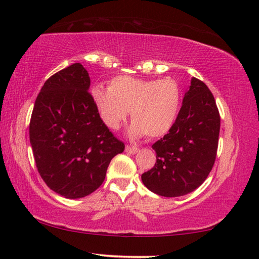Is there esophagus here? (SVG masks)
<instances>
[{
	"label": "esophagus",
	"instance_id": "1",
	"mask_svg": "<svg viewBox=\"0 0 259 259\" xmlns=\"http://www.w3.org/2000/svg\"><path fill=\"white\" fill-rule=\"evenodd\" d=\"M138 151H139L138 147H135V146H126L125 147V152H128L129 154H136Z\"/></svg>",
	"mask_w": 259,
	"mask_h": 259
}]
</instances>
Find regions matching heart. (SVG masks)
Returning a JSON list of instances; mask_svg holds the SVG:
<instances>
[{
    "mask_svg": "<svg viewBox=\"0 0 259 259\" xmlns=\"http://www.w3.org/2000/svg\"><path fill=\"white\" fill-rule=\"evenodd\" d=\"M91 99L101 122L110 130H117L130 110L133 124L129 135L139 138H159L171 129L181 107V89L173 78L142 79L116 76L108 89L96 86Z\"/></svg>",
    "mask_w": 259,
    "mask_h": 259,
    "instance_id": "heart-1",
    "label": "heart"
}]
</instances>
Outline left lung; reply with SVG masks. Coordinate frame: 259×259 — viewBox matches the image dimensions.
Wrapping results in <instances>:
<instances>
[{"mask_svg":"<svg viewBox=\"0 0 259 259\" xmlns=\"http://www.w3.org/2000/svg\"><path fill=\"white\" fill-rule=\"evenodd\" d=\"M220 115L214 97L202 80L192 77L178 118L152 145L157 162L142 174L144 186L163 197H180L198 188L214 165Z\"/></svg>","mask_w":259,"mask_h":259,"instance_id":"1","label":"left lung"}]
</instances>
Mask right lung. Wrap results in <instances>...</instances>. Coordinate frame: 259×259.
<instances>
[{
  "label": "right lung",
  "mask_w": 259,
  "mask_h": 259,
  "mask_svg": "<svg viewBox=\"0 0 259 259\" xmlns=\"http://www.w3.org/2000/svg\"><path fill=\"white\" fill-rule=\"evenodd\" d=\"M80 63L63 69L41 88L30 122V143L45 183L65 198L92 194L124 144L101 122Z\"/></svg>",
  "instance_id": "obj_1"
}]
</instances>
